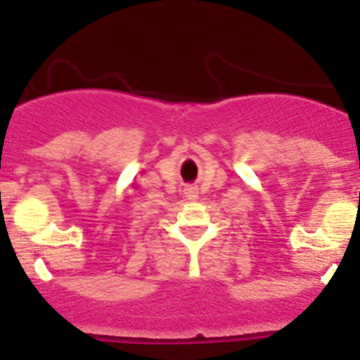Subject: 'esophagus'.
Instances as JSON below:
<instances>
[{"mask_svg":"<svg viewBox=\"0 0 360 360\" xmlns=\"http://www.w3.org/2000/svg\"><path fill=\"white\" fill-rule=\"evenodd\" d=\"M184 194H185V198L191 199V201H194V199H198V188H195V187H185Z\"/></svg>","mask_w":360,"mask_h":360,"instance_id":"34e87169","label":"esophagus"}]
</instances>
